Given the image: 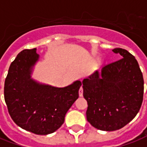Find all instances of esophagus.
<instances>
[{
  "mask_svg": "<svg viewBox=\"0 0 147 147\" xmlns=\"http://www.w3.org/2000/svg\"><path fill=\"white\" fill-rule=\"evenodd\" d=\"M79 95L80 96H83V88L82 87H80V90H79Z\"/></svg>",
  "mask_w": 147,
  "mask_h": 147,
  "instance_id": "34e87169",
  "label": "esophagus"
}]
</instances>
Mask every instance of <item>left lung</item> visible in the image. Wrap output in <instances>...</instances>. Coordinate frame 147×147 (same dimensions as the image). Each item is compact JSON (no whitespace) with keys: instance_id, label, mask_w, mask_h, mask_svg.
Instances as JSON below:
<instances>
[{"instance_id":"1","label":"left lung","mask_w":147,"mask_h":147,"mask_svg":"<svg viewBox=\"0 0 147 147\" xmlns=\"http://www.w3.org/2000/svg\"><path fill=\"white\" fill-rule=\"evenodd\" d=\"M122 59L96 71L82 84L88 102L87 119L98 130L121 129L136 116L143 100L144 80L138 61L126 49L116 48Z\"/></svg>"}]
</instances>
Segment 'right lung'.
Instances as JSON below:
<instances>
[{"label": "right lung", "mask_w": 147, "mask_h": 147, "mask_svg": "<svg viewBox=\"0 0 147 147\" xmlns=\"http://www.w3.org/2000/svg\"><path fill=\"white\" fill-rule=\"evenodd\" d=\"M36 49H24L9 67L4 88L5 101L14 123L36 134H51L79 98L80 81L65 88L42 85L31 79V67L38 60Z\"/></svg>", "instance_id": "obj_1"}]
</instances>
